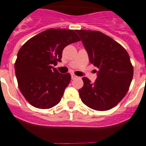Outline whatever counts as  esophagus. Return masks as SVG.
<instances>
[{
    "label": "esophagus",
    "mask_w": 146,
    "mask_h": 146,
    "mask_svg": "<svg viewBox=\"0 0 146 146\" xmlns=\"http://www.w3.org/2000/svg\"><path fill=\"white\" fill-rule=\"evenodd\" d=\"M78 78V76H76V75L73 74V73H72V74H71V78L73 79V80H74V79H76V78Z\"/></svg>",
    "instance_id": "34e87169"
}]
</instances>
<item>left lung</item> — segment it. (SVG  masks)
I'll list each match as a JSON object with an SVG mask.
<instances>
[{"label":"left lung","mask_w":146,"mask_h":146,"mask_svg":"<svg viewBox=\"0 0 146 146\" xmlns=\"http://www.w3.org/2000/svg\"><path fill=\"white\" fill-rule=\"evenodd\" d=\"M89 56L90 62L98 68L94 83L83 77L79 92L82 102L98 111L113 108L124 98L132 81L130 57L118 42L98 31L76 30Z\"/></svg>","instance_id":"1"}]
</instances>
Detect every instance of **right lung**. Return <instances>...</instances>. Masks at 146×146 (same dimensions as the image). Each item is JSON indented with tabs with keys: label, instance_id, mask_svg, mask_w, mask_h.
<instances>
[{
	"label": "right lung",
	"instance_id": "obj_1",
	"mask_svg": "<svg viewBox=\"0 0 146 146\" xmlns=\"http://www.w3.org/2000/svg\"><path fill=\"white\" fill-rule=\"evenodd\" d=\"M80 41L73 30L49 29L28 40L17 53L15 64L18 87L26 101L39 109L60 102L71 76L54 66L61 62L64 47Z\"/></svg>",
	"mask_w": 146,
	"mask_h": 146
}]
</instances>
